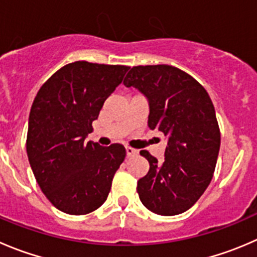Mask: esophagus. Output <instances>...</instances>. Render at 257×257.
Masks as SVG:
<instances>
[{
  "mask_svg": "<svg viewBox=\"0 0 257 257\" xmlns=\"http://www.w3.org/2000/svg\"><path fill=\"white\" fill-rule=\"evenodd\" d=\"M125 152H126V157H133L136 156V154H138V151L132 148V147H125Z\"/></svg>",
  "mask_w": 257,
  "mask_h": 257,
  "instance_id": "esophagus-1",
  "label": "esophagus"
}]
</instances>
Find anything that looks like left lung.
I'll list each match as a JSON object with an SVG mask.
<instances>
[{
  "label": "left lung",
  "instance_id": "8db88e82",
  "mask_svg": "<svg viewBox=\"0 0 257 257\" xmlns=\"http://www.w3.org/2000/svg\"><path fill=\"white\" fill-rule=\"evenodd\" d=\"M124 85L148 98L149 128L168 139L162 163L141 151L149 171L137 184L139 198L157 215H179L203 195L217 163L221 133L212 100L195 78L171 65L133 66Z\"/></svg>",
  "mask_w": 257,
  "mask_h": 257
}]
</instances>
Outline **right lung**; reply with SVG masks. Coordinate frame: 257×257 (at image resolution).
I'll return each mask as SVG.
<instances>
[{"label": "right lung", "instance_id": "obj_1", "mask_svg": "<svg viewBox=\"0 0 257 257\" xmlns=\"http://www.w3.org/2000/svg\"><path fill=\"white\" fill-rule=\"evenodd\" d=\"M128 70L124 65L70 62L52 74L35 96L27 157L44 195L62 212L86 215L108 197L125 148L84 141Z\"/></svg>", "mask_w": 257, "mask_h": 257}]
</instances>
